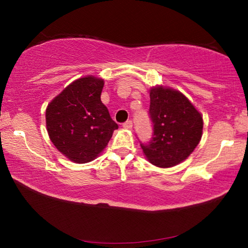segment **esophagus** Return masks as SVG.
<instances>
[{
	"label": "esophagus",
	"mask_w": 248,
	"mask_h": 248,
	"mask_svg": "<svg viewBox=\"0 0 248 248\" xmlns=\"http://www.w3.org/2000/svg\"><path fill=\"white\" fill-rule=\"evenodd\" d=\"M123 127L126 128V130H131V128L133 127V123H132V121H126L123 124Z\"/></svg>",
	"instance_id": "1"
}]
</instances>
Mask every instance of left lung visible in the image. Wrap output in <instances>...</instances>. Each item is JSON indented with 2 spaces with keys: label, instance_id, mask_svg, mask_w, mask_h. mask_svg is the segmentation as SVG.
Instances as JSON below:
<instances>
[{
  "label": "left lung",
  "instance_id": "obj_1",
  "mask_svg": "<svg viewBox=\"0 0 248 248\" xmlns=\"http://www.w3.org/2000/svg\"><path fill=\"white\" fill-rule=\"evenodd\" d=\"M149 114L154 123V137L141 144L150 164L170 168L189 157L202 138L203 118L188 98L169 87L150 89Z\"/></svg>",
  "mask_w": 248,
  "mask_h": 248
}]
</instances>
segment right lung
Returning a JSON list of instances; mask_svg holds the SVG:
<instances>
[{
    "label": "right lung",
    "instance_id": "right-lung-1",
    "mask_svg": "<svg viewBox=\"0 0 248 248\" xmlns=\"http://www.w3.org/2000/svg\"><path fill=\"white\" fill-rule=\"evenodd\" d=\"M104 79L74 80L46 108V128L55 148L71 161L87 164L107 147L118 125L101 103Z\"/></svg>",
    "mask_w": 248,
    "mask_h": 248
}]
</instances>
